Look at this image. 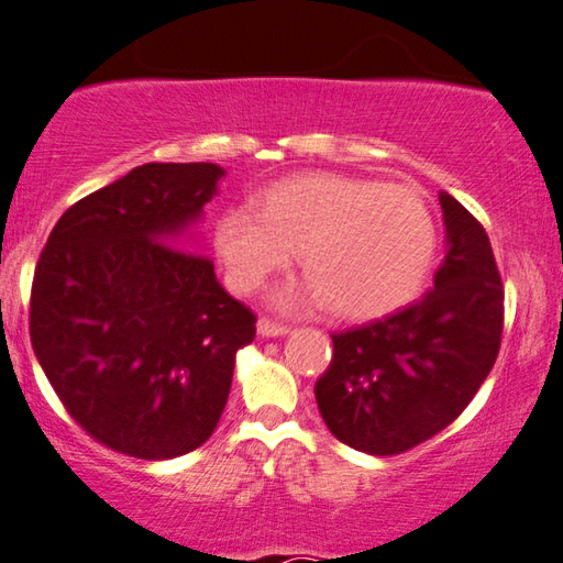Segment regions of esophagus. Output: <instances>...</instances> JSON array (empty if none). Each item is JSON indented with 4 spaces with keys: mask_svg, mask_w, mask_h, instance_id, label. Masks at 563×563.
<instances>
[{
    "mask_svg": "<svg viewBox=\"0 0 563 563\" xmlns=\"http://www.w3.org/2000/svg\"><path fill=\"white\" fill-rule=\"evenodd\" d=\"M256 328H258V335H264V338H282L289 333L287 325H282V322H272L266 318H261Z\"/></svg>",
    "mask_w": 563,
    "mask_h": 563,
    "instance_id": "esophagus-1",
    "label": "esophagus"
}]
</instances>
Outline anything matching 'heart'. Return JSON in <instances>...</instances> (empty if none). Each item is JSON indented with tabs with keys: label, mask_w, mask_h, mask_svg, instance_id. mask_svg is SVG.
Listing matches in <instances>:
<instances>
[{
	"label": "heart",
	"mask_w": 563,
	"mask_h": 563,
	"mask_svg": "<svg viewBox=\"0 0 563 563\" xmlns=\"http://www.w3.org/2000/svg\"><path fill=\"white\" fill-rule=\"evenodd\" d=\"M214 251L230 287L251 295L297 258L305 276L274 289L282 312L374 320L399 310L426 284L438 228L426 199L402 184L310 172L261 195L258 212L230 207L214 222Z\"/></svg>",
	"instance_id": "1"
}]
</instances>
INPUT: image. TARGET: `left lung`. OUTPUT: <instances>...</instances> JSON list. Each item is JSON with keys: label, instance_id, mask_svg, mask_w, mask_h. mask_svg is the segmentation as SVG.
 <instances>
[{"label": "left lung", "instance_id": "8db88e82", "mask_svg": "<svg viewBox=\"0 0 563 563\" xmlns=\"http://www.w3.org/2000/svg\"><path fill=\"white\" fill-rule=\"evenodd\" d=\"M438 199L445 258L433 287L389 318L335 333L314 384L330 433L372 456L410 451L451 426L499 353L505 289L489 238L449 191Z\"/></svg>", "mask_w": 563, "mask_h": 563}]
</instances>
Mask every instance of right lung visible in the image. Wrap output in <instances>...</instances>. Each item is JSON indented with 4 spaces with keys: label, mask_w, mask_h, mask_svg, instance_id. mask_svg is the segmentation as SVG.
I'll list each match as a JSON object with an SVG mask.
<instances>
[{
    "label": "right lung",
    "mask_w": 563,
    "mask_h": 563,
    "mask_svg": "<svg viewBox=\"0 0 563 563\" xmlns=\"http://www.w3.org/2000/svg\"><path fill=\"white\" fill-rule=\"evenodd\" d=\"M218 164H143L60 214L37 258L30 341L68 415L145 461L202 445L225 410L235 353L256 338L197 225Z\"/></svg>",
    "instance_id": "obj_1"
}]
</instances>
